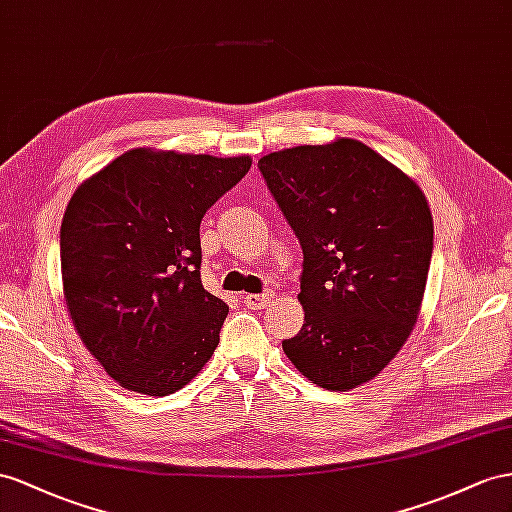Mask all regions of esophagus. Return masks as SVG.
I'll use <instances>...</instances> for the list:
<instances>
[{"label": "esophagus", "instance_id": "obj_1", "mask_svg": "<svg viewBox=\"0 0 512 512\" xmlns=\"http://www.w3.org/2000/svg\"><path fill=\"white\" fill-rule=\"evenodd\" d=\"M270 298H272V294H246L244 305L248 309H264V307H268Z\"/></svg>", "mask_w": 512, "mask_h": 512}]
</instances>
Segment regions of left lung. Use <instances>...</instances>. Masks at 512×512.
I'll return each instance as SVG.
<instances>
[{"label": "left lung", "mask_w": 512, "mask_h": 512, "mask_svg": "<svg viewBox=\"0 0 512 512\" xmlns=\"http://www.w3.org/2000/svg\"><path fill=\"white\" fill-rule=\"evenodd\" d=\"M259 170L303 248L305 324L283 350L324 389L381 374L417 322L432 216L417 183L359 140L264 155Z\"/></svg>", "instance_id": "obj_1"}]
</instances>
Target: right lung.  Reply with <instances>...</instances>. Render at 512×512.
<instances>
[{
	"instance_id": "1",
	"label": "right lung",
	"mask_w": 512,
	"mask_h": 512,
	"mask_svg": "<svg viewBox=\"0 0 512 512\" xmlns=\"http://www.w3.org/2000/svg\"><path fill=\"white\" fill-rule=\"evenodd\" d=\"M251 157L134 149L71 196L60 229L75 331L116 383L168 396L203 370L229 307L201 283V220Z\"/></svg>"
}]
</instances>
